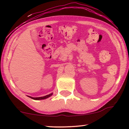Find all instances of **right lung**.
Listing matches in <instances>:
<instances>
[{
    "label": "right lung",
    "mask_w": 129,
    "mask_h": 129,
    "mask_svg": "<svg viewBox=\"0 0 129 129\" xmlns=\"http://www.w3.org/2000/svg\"><path fill=\"white\" fill-rule=\"evenodd\" d=\"M52 94L53 93H51V94L46 95V96H45L39 97V98H32V97H30V96H28V97H29V98H30L31 99H33V100H43V99H45L49 98V97L52 96Z\"/></svg>",
    "instance_id": "add662e5"
}]
</instances>
